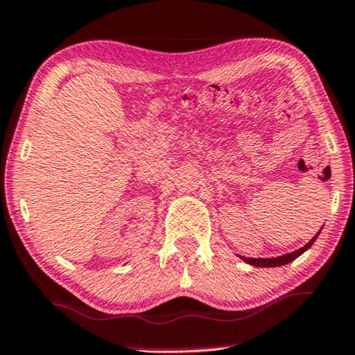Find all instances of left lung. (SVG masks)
<instances>
[{
	"label": "left lung",
	"mask_w": 355,
	"mask_h": 355,
	"mask_svg": "<svg viewBox=\"0 0 355 355\" xmlns=\"http://www.w3.org/2000/svg\"><path fill=\"white\" fill-rule=\"evenodd\" d=\"M318 235H320V232H318ZM318 235H315L313 238H311L310 241H309V244H305L304 248L294 250V252H291V254H285V255L277 257V258H248V257H241V258H243L245 263L252 264V266H258V268H277V266H284V264H288V263H291L293 260H296L299 255H302L305 250L310 249L311 244L316 241Z\"/></svg>",
	"instance_id": "1"
}]
</instances>
